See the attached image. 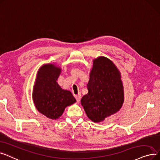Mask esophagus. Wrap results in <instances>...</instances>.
<instances>
[{"mask_svg":"<svg viewBox=\"0 0 160 160\" xmlns=\"http://www.w3.org/2000/svg\"><path fill=\"white\" fill-rule=\"evenodd\" d=\"M75 98H76V100H77L78 102H80L81 101V94H79L78 95L75 96Z\"/></svg>","mask_w":160,"mask_h":160,"instance_id":"34e87169","label":"esophagus"}]
</instances>
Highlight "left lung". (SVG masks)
Listing matches in <instances>:
<instances>
[{
    "instance_id": "8db88e82",
    "label": "left lung",
    "mask_w": 160,
    "mask_h": 160,
    "mask_svg": "<svg viewBox=\"0 0 160 160\" xmlns=\"http://www.w3.org/2000/svg\"><path fill=\"white\" fill-rule=\"evenodd\" d=\"M88 94L81 99L87 117L98 122L117 112L124 102L123 85L115 65L108 58L95 59L87 85Z\"/></svg>"
}]
</instances>
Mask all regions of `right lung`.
Masks as SVG:
<instances>
[{"label": "right lung", "mask_w": 160, "mask_h": 160, "mask_svg": "<svg viewBox=\"0 0 160 160\" xmlns=\"http://www.w3.org/2000/svg\"><path fill=\"white\" fill-rule=\"evenodd\" d=\"M60 73V68L52 64L41 67L32 94L38 111L48 118L55 120L62 115L66 106L76 102L71 92L62 89L57 82Z\"/></svg>", "instance_id": "1"}]
</instances>
